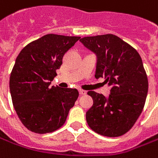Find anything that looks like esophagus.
I'll list each match as a JSON object with an SVG mask.
<instances>
[{
	"label": "esophagus",
	"mask_w": 158,
	"mask_h": 158,
	"mask_svg": "<svg viewBox=\"0 0 158 158\" xmlns=\"http://www.w3.org/2000/svg\"><path fill=\"white\" fill-rule=\"evenodd\" d=\"M79 94H81V95H85V94H86V92L85 91H84V90H79Z\"/></svg>",
	"instance_id": "1"
}]
</instances>
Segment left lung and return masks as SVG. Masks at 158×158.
Segmentation results:
<instances>
[{
  "label": "left lung",
  "instance_id": "8db88e82",
  "mask_svg": "<svg viewBox=\"0 0 158 158\" xmlns=\"http://www.w3.org/2000/svg\"><path fill=\"white\" fill-rule=\"evenodd\" d=\"M79 41L97 57L95 78H104L110 94L89 91L94 104L86 112L90 128L104 136L127 133L143 109L148 94V78L139 53L112 34L86 36Z\"/></svg>",
  "mask_w": 158,
  "mask_h": 158
}]
</instances>
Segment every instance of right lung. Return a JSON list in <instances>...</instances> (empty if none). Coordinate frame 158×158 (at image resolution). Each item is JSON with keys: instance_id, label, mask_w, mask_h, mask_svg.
Wrapping results in <instances>:
<instances>
[{"instance_id": "obj_1", "label": "right lung", "mask_w": 158, "mask_h": 158, "mask_svg": "<svg viewBox=\"0 0 158 158\" xmlns=\"http://www.w3.org/2000/svg\"><path fill=\"white\" fill-rule=\"evenodd\" d=\"M79 38L48 34L30 43L16 57L9 89L15 110L30 131L51 133L65 123L79 92L50 85L64 54Z\"/></svg>"}]
</instances>
